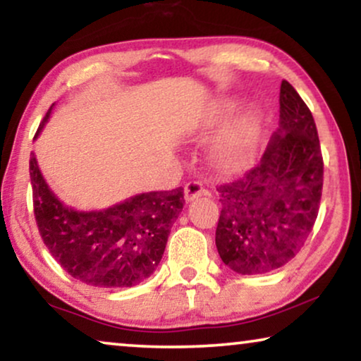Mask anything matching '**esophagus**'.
Wrapping results in <instances>:
<instances>
[{
    "label": "esophagus",
    "mask_w": 361,
    "mask_h": 361,
    "mask_svg": "<svg viewBox=\"0 0 361 361\" xmlns=\"http://www.w3.org/2000/svg\"><path fill=\"white\" fill-rule=\"evenodd\" d=\"M184 194H185V200L192 202L200 195H209V190L205 189L200 180H189L184 187Z\"/></svg>",
    "instance_id": "1"
}]
</instances>
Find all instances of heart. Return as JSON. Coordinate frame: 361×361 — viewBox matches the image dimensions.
Returning a JSON list of instances; mask_svg holds the SVG:
<instances>
[{"mask_svg": "<svg viewBox=\"0 0 361 361\" xmlns=\"http://www.w3.org/2000/svg\"><path fill=\"white\" fill-rule=\"evenodd\" d=\"M258 136L259 115L256 110H248L233 123V126L214 146V151H212L214 161L224 169H231V167L243 164L253 154Z\"/></svg>", "mask_w": 361, "mask_h": 361, "instance_id": "heart-1", "label": "heart"}]
</instances>
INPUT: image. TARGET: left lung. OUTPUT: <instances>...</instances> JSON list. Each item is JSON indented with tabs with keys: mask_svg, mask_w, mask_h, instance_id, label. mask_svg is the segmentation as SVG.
<instances>
[{
	"mask_svg": "<svg viewBox=\"0 0 361 361\" xmlns=\"http://www.w3.org/2000/svg\"><path fill=\"white\" fill-rule=\"evenodd\" d=\"M324 159L312 113L288 80L281 83L279 130L259 164L219 185L215 245L240 274H263L289 263L319 214Z\"/></svg>",
	"mask_w": 361,
	"mask_h": 361,
	"instance_id": "obj_1",
	"label": "left lung"
}]
</instances>
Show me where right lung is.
I'll list each match as a JSON object with an SVG mask.
<instances>
[{"label":"right lung","mask_w":361,"mask_h":361,"mask_svg":"<svg viewBox=\"0 0 361 361\" xmlns=\"http://www.w3.org/2000/svg\"><path fill=\"white\" fill-rule=\"evenodd\" d=\"M29 176L34 216L49 253L72 278L95 288H131L149 278L185 204L184 189L177 187L135 195L105 210L77 212L49 189L34 154Z\"/></svg>","instance_id":"1"}]
</instances>
